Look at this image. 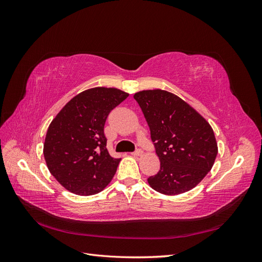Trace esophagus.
I'll use <instances>...</instances> for the list:
<instances>
[{
  "label": "esophagus",
  "mask_w": 262,
  "mask_h": 262,
  "mask_svg": "<svg viewBox=\"0 0 262 262\" xmlns=\"http://www.w3.org/2000/svg\"><path fill=\"white\" fill-rule=\"evenodd\" d=\"M142 153H143V150H142V149H136V150H134V152L131 153V155H133V156H141Z\"/></svg>",
  "instance_id": "1"
}]
</instances>
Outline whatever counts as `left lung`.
Listing matches in <instances>:
<instances>
[{
    "instance_id": "left-lung-1",
    "label": "left lung",
    "mask_w": 262,
    "mask_h": 262,
    "mask_svg": "<svg viewBox=\"0 0 262 262\" xmlns=\"http://www.w3.org/2000/svg\"><path fill=\"white\" fill-rule=\"evenodd\" d=\"M146 119L161 168L147 178L156 191L176 195L194 188L211 170L217 143L209 122L186 101L162 90L134 94Z\"/></svg>"
}]
</instances>
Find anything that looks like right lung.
Instances as JSON below:
<instances>
[{"label":"right lung","mask_w":262,"mask_h":262,"mask_svg":"<svg viewBox=\"0 0 262 262\" xmlns=\"http://www.w3.org/2000/svg\"><path fill=\"white\" fill-rule=\"evenodd\" d=\"M128 96L107 87L84 91L50 123L43 156L51 175L69 191L96 194L112 181L121 158L109 155L104 126L110 112Z\"/></svg>","instance_id":"add662e5"}]
</instances>
